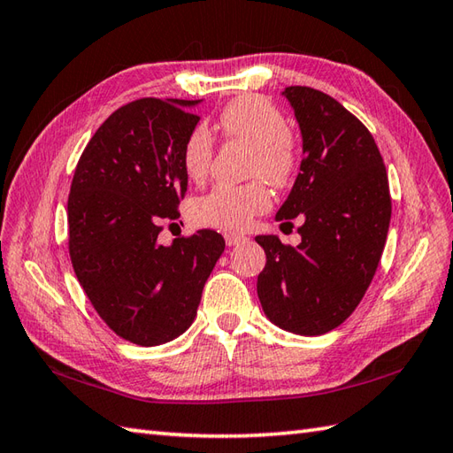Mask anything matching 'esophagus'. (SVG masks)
I'll use <instances>...</instances> for the list:
<instances>
[{
  "label": "esophagus",
  "mask_w": 453,
  "mask_h": 453,
  "mask_svg": "<svg viewBox=\"0 0 453 453\" xmlns=\"http://www.w3.org/2000/svg\"><path fill=\"white\" fill-rule=\"evenodd\" d=\"M224 239H226V243H227L229 247H234V245H239V243L245 242V237L239 235V234H226Z\"/></svg>",
  "instance_id": "esophagus-1"
}]
</instances>
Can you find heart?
<instances>
[{
  "label": "heart",
  "mask_w": 453,
  "mask_h": 453,
  "mask_svg": "<svg viewBox=\"0 0 453 453\" xmlns=\"http://www.w3.org/2000/svg\"><path fill=\"white\" fill-rule=\"evenodd\" d=\"M218 128L227 140L251 146L249 171L253 177L263 175L274 185H286L292 179L297 165V142L274 103L261 95H242L221 109ZM211 157L214 138L206 127L198 124L182 143V167L188 179L204 180ZM271 204L273 195L263 180H251L247 185H216L192 202L190 216L200 226L221 232H243Z\"/></svg>",
  "instance_id": "b5f03b06"
}]
</instances>
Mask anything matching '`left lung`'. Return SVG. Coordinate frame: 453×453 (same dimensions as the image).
Listing matches in <instances>:
<instances>
[{
  "mask_svg": "<svg viewBox=\"0 0 453 453\" xmlns=\"http://www.w3.org/2000/svg\"><path fill=\"white\" fill-rule=\"evenodd\" d=\"M282 95L300 124L303 159L276 219L302 216V243L255 237L266 253L257 294L280 329L317 336L349 319L368 290L388 239L389 182L372 134L339 101L302 85Z\"/></svg>",
  "mask_w": 453,
  "mask_h": 453,
  "instance_id": "left-lung-1",
  "label": "left lung"
}]
</instances>
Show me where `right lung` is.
Listing matches in <instances>:
<instances>
[{
	"mask_svg": "<svg viewBox=\"0 0 453 453\" xmlns=\"http://www.w3.org/2000/svg\"><path fill=\"white\" fill-rule=\"evenodd\" d=\"M198 103L146 97L114 111L83 150L67 198L75 276L101 319L140 346L188 329L226 247L211 229L157 243L187 192L182 143Z\"/></svg>",
	"mask_w": 453,
	"mask_h": 453,
	"instance_id": "1",
	"label": "right lung"
}]
</instances>
